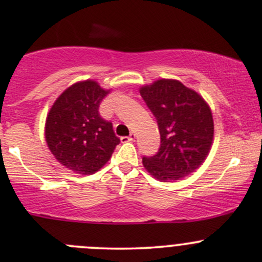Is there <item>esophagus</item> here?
<instances>
[{"mask_svg": "<svg viewBox=\"0 0 262 262\" xmlns=\"http://www.w3.org/2000/svg\"><path fill=\"white\" fill-rule=\"evenodd\" d=\"M134 139H135V134L134 133H132L130 135H129V137H122L121 138L122 143H127V141H134Z\"/></svg>", "mask_w": 262, "mask_h": 262, "instance_id": "obj_1", "label": "esophagus"}]
</instances>
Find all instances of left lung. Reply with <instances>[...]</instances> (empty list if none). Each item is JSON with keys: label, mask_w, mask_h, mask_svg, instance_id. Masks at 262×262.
<instances>
[{"label": "left lung", "mask_w": 262, "mask_h": 262, "mask_svg": "<svg viewBox=\"0 0 262 262\" xmlns=\"http://www.w3.org/2000/svg\"><path fill=\"white\" fill-rule=\"evenodd\" d=\"M141 97L158 121L160 149L143 158L145 170L161 182H172L194 172L208 156L214 137L210 107L181 81L156 80L141 86Z\"/></svg>", "instance_id": "1"}]
</instances>
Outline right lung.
<instances>
[{
  "mask_svg": "<svg viewBox=\"0 0 262 262\" xmlns=\"http://www.w3.org/2000/svg\"><path fill=\"white\" fill-rule=\"evenodd\" d=\"M110 93L93 80L79 81L56 98L45 121L48 148L62 166L92 175L112 156L119 144L112 123L100 116L101 101Z\"/></svg>",
  "mask_w": 262,
  "mask_h": 262,
  "instance_id": "add662e5",
  "label": "right lung"
}]
</instances>
